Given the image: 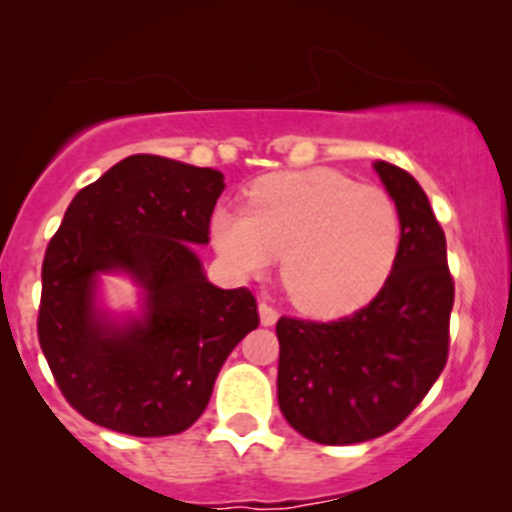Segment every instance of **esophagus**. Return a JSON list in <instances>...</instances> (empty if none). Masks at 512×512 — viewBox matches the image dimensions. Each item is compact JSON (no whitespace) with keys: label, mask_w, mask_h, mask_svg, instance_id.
<instances>
[{"label":"esophagus","mask_w":512,"mask_h":512,"mask_svg":"<svg viewBox=\"0 0 512 512\" xmlns=\"http://www.w3.org/2000/svg\"><path fill=\"white\" fill-rule=\"evenodd\" d=\"M260 323L262 326H275L278 323V310L272 308L270 303H260Z\"/></svg>","instance_id":"obj_1"}]
</instances>
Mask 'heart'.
Segmentation results:
<instances>
[{"label": "heart", "instance_id": "b5f03b06", "mask_svg": "<svg viewBox=\"0 0 512 512\" xmlns=\"http://www.w3.org/2000/svg\"><path fill=\"white\" fill-rule=\"evenodd\" d=\"M212 240L240 278L262 275L283 252L290 300L333 318L384 288L401 247V214L384 189L333 169L283 171L252 186L245 212L217 209Z\"/></svg>", "mask_w": 512, "mask_h": 512}]
</instances>
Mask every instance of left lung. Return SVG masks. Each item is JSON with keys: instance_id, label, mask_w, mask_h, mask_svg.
<instances>
[{"instance_id": "8db88e82", "label": "left lung", "mask_w": 512, "mask_h": 512, "mask_svg": "<svg viewBox=\"0 0 512 512\" xmlns=\"http://www.w3.org/2000/svg\"><path fill=\"white\" fill-rule=\"evenodd\" d=\"M401 214V247L369 305L338 321L283 315L278 404L318 444H356L399 427L427 396L450 353L455 283L447 242L412 174L376 161Z\"/></svg>"}]
</instances>
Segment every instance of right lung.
Listing matches in <instances>:
<instances>
[{
  "label": "right lung",
  "mask_w": 512,
  "mask_h": 512,
  "mask_svg": "<svg viewBox=\"0 0 512 512\" xmlns=\"http://www.w3.org/2000/svg\"><path fill=\"white\" fill-rule=\"evenodd\" d=\"M217 169L136 154L70 202L42 262L37 336L70 407L105 429L166 437L202 417L232 348L260 326L255 295L207 280ZM128 271L144 315L118 327L94 308L100 271Z\"/></svg>",
  "instance_id": "obj_1"
}]
</instances>
